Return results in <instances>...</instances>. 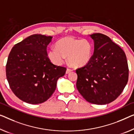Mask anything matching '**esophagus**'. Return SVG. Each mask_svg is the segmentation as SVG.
I'll use <instances>...</instances> for the list:
<instances>
[{"mask_svg": "<svg viewBox=\"0 0 134 134\" xmlns=\"http://www.w3.org/2000/svg\"><path fill=\"white\" fill-rule=\"evenodd\" d=\"M71 71H72V70H71V69H67V70H66V74H68V73H70Z\"/></svg>", "mask_w": 134, "mask_h": 134, "instance_id": "34e87169", "label": "esophagus"}]
</instances>
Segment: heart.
<instances>
[{
  "mask_svg": "<svg viewBox=\"0 0 134 134\" xmlns=\"http://www.w3.org/2000/svg\"><path fill=\"white\" fill-rule=\"evenodd\" d=\"M93 56L91 43L85 40L65 37L57 43V47H52L48 52L49 58L56 65H61L66 57L73 66L81 67L87 65Z\"/></svg>",
  "mask_w": 134,
  "mask_h": 134,
  "instance_id": "1",
  "label": "heart"
}]
</instances>
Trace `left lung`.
Returning <instances> with one entry per match:
<instances>
[{
    "label": "left lung",
    "mask_w": 134,
    "mask_h": 134,
    "mask_svg": "<svg viewBox=\"0 0 134 134\" xmlns=\"http://www.w3.org/2000/svg\"><path fill=\"white\" fill-rule=\"evenodd\" d=\"M90 37L94 43V53L87 65L76 70V87L88 102L108 104L120 95L127 83L126 57L108 36L96 33Z\"/></svg>",
    "instance_id": "left-lung-1"
}]
</instances>
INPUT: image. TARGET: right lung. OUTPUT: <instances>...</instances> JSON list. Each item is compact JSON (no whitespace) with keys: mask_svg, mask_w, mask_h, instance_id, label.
Instances as JSON below:
<instances>
[{"mask_svg":"<svg viewBox=\"0 0 134 134\" xmlns=\"http://www.w3.org/2000/svg\"><path fill=\"white\" fill-rule=\"evenodd\" d=\"M52 37L34 34L16 44L10 52L6 75L14 94L31 104L44 102L52 95L57 80L66 68L51 63L47 47Z\"/></svg>","mask_w":134,"mask_h":134,"instance_id":"obj_1","label":"right lung"}]
</instances>
